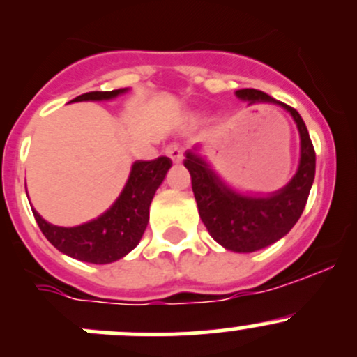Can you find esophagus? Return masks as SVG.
<instances>
[{
  "mask_svg": "<svg viewBox=\"0 0 357 357\" xmlns=\"http://www.w3.org/2000/svg\"><path fill=\"white\" fill-rule=\"evenodd\" d=\"M165 155L171 158L174 164H179V162L183 160V150L179 149L178 145H169L167 149H165Z\"/></svg>",
  "mask_w": 357,
  "mask_h": 357,
  "instance_id": "1",
  "label": "esophagus"
}]
</instances>
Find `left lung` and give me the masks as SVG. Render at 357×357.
I'll return each instance as SVG.
<instances>
[{"label": "left lung", "instance_id": "left-lung-1", "mask_svg": "<svg viewBox=\"0 0 357 357\" xmlns=\"http://www.w3.org/2000/svg\"><path fill=\"white\" fill-rule=\"evenodd\" d=\"M235 95L248 105L273 103L282 107L291 115L301 136L297 172L283 188L268 195L236 192L200 155L199 145L186 150L185 167L192 176L193 195L208 235L226 250L248 254L278 242L298 221L314 181L316 153L297 110L259 89H238Z\"/></svg>", "mask_w": 357, "mask_h": 357}]
</instances>
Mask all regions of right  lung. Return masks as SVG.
I'll list each match as a JSON object with an SVG mask.
<instances>
[{
	"instance_id": "right-lung-1",
	"label": "right lung",
	"mask_w": 357,
	"mask_h": 357,
	"mask_svg": "<svg viewBox=\"0 0 357 357\" xmlns=\"http://www.w3.org/2000/svg\"><path fill=\"white\" fill-rule=\"evenodd\" d=\"M124 93H128V88L91 91L72 102H105ZM171 165V158L167 157L136 160L121 195L112 207L84 225L66 228L45 221L34 208L32 214L43 235L62 254L91 264H110L128 255L139 243L149 225L150 204Z\"/></svg>"
}]
</instances>
